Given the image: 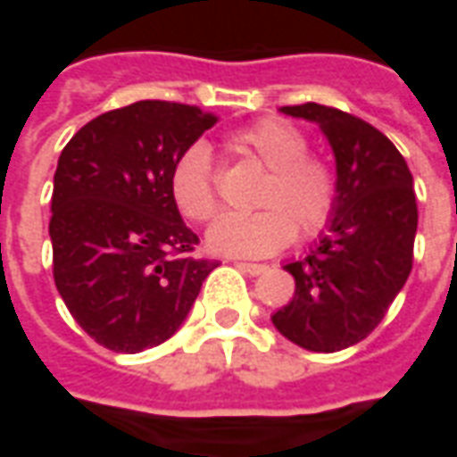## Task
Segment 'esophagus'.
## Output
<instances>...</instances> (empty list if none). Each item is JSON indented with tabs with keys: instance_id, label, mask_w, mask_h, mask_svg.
Segmentation results:
<instances>
[{
	"instance_id": "1",
	"label": "esophagus",
	"mask_w": 457,
	"mask_h": 457,
	"mask_svg": "<svg viewBox=\"0 0 457 457\" xmlns=\"http://www.w3.org/2000/svg\"><path fill=\"white\" fill-rule=\"evenodd\" d=\"M237 269H242V271H247V274H264L267 271V264H252V262H237Z\"/></svg>"
}]
</instances>
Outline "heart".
I'll list each match as a JSON object with an SVG mask.
<instances>
[{"mask_svg": "<svg viewBox=\"0 0 457 457\" xmlns=\"http://www.w3.org/2000/svg\"><path fill=\"white\" fill-rule=\"evenodd\" d=\"M228 146L245 159L259 161L267 176L259 183L252 215H228L208 232V247L228 257H269L301 242L316 239L336 218L340 176L333 161L308 151L311 139L298 124L264 117L239 127ZM169 193L183 218L210 222L218 215V180L205 144H190L173 161Z\"/></svg>", "mask_w": 457, "mask_h": 457, "instance_id": "obj_1", "label": "heart"}]
</instances>
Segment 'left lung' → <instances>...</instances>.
<instances>
[{
	"label": "left lung",
	"instance_id": "1",
	"mask_svg": "<svg viewBox=\"0 0 457 457\" xmlns=\"http://www.w3.org/2000/svg\"><path fill=\"white\" fill-rule=\"evenodd\" d=\"M318 121L336 151L340 203L326 235L306 257L287 264L296 296L271 323L311 353H337L382 323L413 267L419 208L406 161L370 121L336 107H281Z\"/></svg>",
	"mask_w": 457,
	"mask_h": 457
}]
</instances>
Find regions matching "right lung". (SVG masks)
<instances>
[{"mask_svg": "<svg viewBox=\"0 0 457 457\" xmlns=\"http://www.w3.org/2000/svg\"><path fill=\"white\" fill-rule=\"evenodd\" d=\"M218 121L200 107L141 100L75 131L54 176L51 245L58 294L95 343L141 353L188 316L215 259L169 193L179 154Z\"/></svg>", "mask_w": 457, "mask_h": 457, "instance_id": "right-lung-1", "label": "right lung"}]
</instances>
